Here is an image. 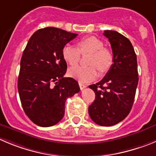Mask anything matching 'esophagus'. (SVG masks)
<instances>
[{
	"mask_svg": "<svg viewBox=\"0 0 156 156\" xmlns=\"http://www.w3.org/2000/svg\"><path fill=\"white\" fill-rule=\"evenodd\" d=\"M79 87H80V88H81V90H83L84 88H86L87 85H85V84H83V83L79 82Z\"/></svg>",
	"mask_w": 156,
	"mask_h": 156,
	"instance_id": "obj_1",
	"label": "esophagus"
}]
</instances>
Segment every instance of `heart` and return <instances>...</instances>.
<instances>
[{
	"mask_svg": "<svg viewBox=\"0 0 156 156\" xmlns=\"http://www.w3.org/2000/svg\"><path fill=\"white\" fill-rule=\"evenodd\" d=\"M78 48L71 45H65L62 49V56L70 65H75L81 58V54H91L88 59L90 66H76L68 70V75L81 82H88L98 75V71L104 73L113 63V54L104 48L102 41L94 36L84 37L78 42Z\"/></svg>",
	"mask_w": 156,
	"mask_h": 156,
	"instance_id": "heart-1",
	"label": "heart"
}]
</instances>
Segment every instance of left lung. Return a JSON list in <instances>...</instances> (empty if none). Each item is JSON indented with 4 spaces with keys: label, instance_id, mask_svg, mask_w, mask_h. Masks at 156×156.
<instances>
[{
    "label": "left lung",
    "instance_id": "1",
    "mask_svg": "<svg viewBox=\"0 0 156 156\" xmlns=\"http://www.w3.org/2000/svg\"><path fill=\"white\" fill-rule=\"evenodd\" d=\"M111 44L113 64L99 82L89 85L95 99L88 107L91 120L112 126L124 120L132 108L139 82L137 58L130 41L115 30H105Z\"/></svg>",
    "mask_w": 156,
    "mask_h": 156
}]
</instances>
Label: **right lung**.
Segmentation results:
<instances>
[{
  "mask_svg": "<svg viewBox=\"0 0 156 156\" xmlns=\"http://www.w3.org/2000/svg\"><path fill=\"white\" fill-rule=\"evenodd\" d=\"M77 36L53 27L39 29L23 52L17 88L24 112L37 126L58 123L67 98L80 91L76 80L64 77L67 63L62 56L63 48Z\"/></svg>",
  "mask_w": 156,
  "mask_h": 156,
  "instance_id": "obj_1",
  "label": "right lung"
}]
</instances>
